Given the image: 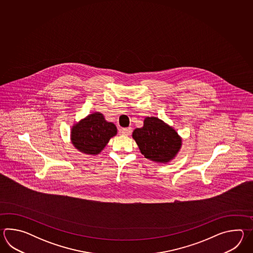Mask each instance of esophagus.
I'll return each instance as SVG.
<instances>
[{
    "instance_id": "1",
    "label": "esophagus",
    "mask_w": 253,
    "mask_h": 253,
    "mask_svg": "<svg viewBox=\"0 0 253 253\" xmlns=\"http://www.w3.org/2000/svg\"><path fill=\"white\" fill-rule=\"evenodd\" d=\"M131 132H132L131 127H126V128L121 129V133H122V134H125V135H130Z\"/></svg>"
}]
</instances>
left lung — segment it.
Returning <instances> with one entry per match:
<instances>
[{"label":"left lung","mask_w":253,"mask_h":253,"mask_svg":"<svg viewBox=\"0 0 253 253\" xmlns=\"http://www.w3.org/2000/svg\"><path fill=\"white\" fill-rule=\"evenodd\" d=\"M133 138L145 158L160 163L172 160L182 143L177 133L157 118H146L142 128L134 129Z\"/></svg>","instance_id":"8db88e82"}]
</instances>
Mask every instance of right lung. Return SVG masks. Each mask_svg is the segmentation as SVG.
Segmentation results:
<instances>
[{"instance_id":"1","label":"right lung","mask_w":253,"mask_h":253,"mask_svg":"<svg viewBox=\"0 0 253 253\" xmlns=\"http://www.w3.org/2000/svg\"><path fill=\"white\" fill-rule=\"evenodd\" d=\"M113 123L107 122L102 114L94 113L81 120L71 131L72 143L82 153L89 155L99 154L109 139L117 134Z\"/></svg>"}]
</instances>
